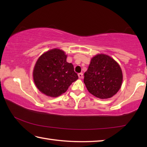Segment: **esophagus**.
<instances>
[{
	"label": "esophagus",
	"instance_id": "1",
	"mask_svg": "<svg viewBox=\"0 0 147 147\" xmlns=\"http://www.w3.org/2000/svg\"><path fill=\"white\" fill-rule=\"evenodd\" d=\"M78 77H79V78H80V79L83 78V73H79V74H78Z\"/></svg>",
	"mask_w": 147,
	"mask_h": 147
}]
</instances>
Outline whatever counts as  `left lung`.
Returning <instances> with one entry per match:
<instances>
[{"mask_svg": "<svg viewBox=\"0 0 147 147\" xmlns=\"http://www.w3.org/2000/svg\"><path fill=\"white\" fill-rule=\"evenodd\" d=\"M123 73L119 65L106 54H98L91 59L84 82L89 93L96 97L111 98L120 89Z\"/></svg>", "mask_w": 147, "mask_h": 147, "instance_id": "obj_1", "label": "left lung"}]
</instances>
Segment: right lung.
<instances>
[{
    "label": "right lung",
    "mask_w": 147,
    "mask_h": 147,
    "mask_svg": "<svg viewBox=\"0 0 147 147\" xmlns=\"http://www.w3.org/2000/svg\"><path fill=\"white\" fill-rule=\"evenodd\" d=\"M67 55L58 49H52L39 57L35 65V84L41 93L52 97L64 93L78 78L74 66L66 61Z\"/></svg>",
    "instance_id": "right-lung-1"
}]
</instances>
